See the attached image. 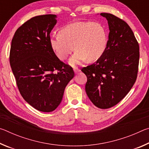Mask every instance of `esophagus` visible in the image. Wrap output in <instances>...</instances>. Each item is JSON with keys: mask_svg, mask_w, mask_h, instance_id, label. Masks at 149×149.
<instances>
[{"mask_svg": "<svg viewBox=\"0 0 149 149\" xmlns=\"http://www.w3.org/2000/svg\"><path fill=\"white\" fill-rule=\"evenodd\" d=\"M74 71L75 73H76V74H77V73L80 72V70L77 67H74Z\"/></svg>", "mask_w": 149, "mask_h": 149, "instance_id": "34e87169", "label": "esophagus"}]
</instances>
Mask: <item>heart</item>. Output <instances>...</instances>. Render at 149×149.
Masks as SVG:
<instances>
[{
	"label": "heart",
	"instance_id": "1",
	"mask_svg": "<svg viewBox=\"0 0 149 149\" xmlns=\"http://www.w3.org/2000/svg\"><path fill=\"white\" fill-rule=\"evenodd\" d=\"M50 43L62 60L66 59L74 49L76 50L70 59L71 64L75 65L85 59L89 62L99 59L107 48V35L99 23L77 22L60 29L59 35L50 37Z\"/></svg>",
	"mask_w": 149,
	"mask_h": 149
}]
</instances>
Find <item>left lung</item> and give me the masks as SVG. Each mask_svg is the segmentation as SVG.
<instances>
[{"instance_id": "left-lung-1", "label": "left lung", "mask_w": 149, "mask_h": 149, "mask_svg": "<svg viewBox=\"0 0 149 149\" xmlns=\"http://www.w3.org/2000/svg\"><path fill=\"white\" fill-rule=\"evenodd\" d=\"M108 20L107 48L97 62L81 68L87 81L85 91L96 107L107 109L117 104L130 92L137 77L139 45L125 21L101 13Z\"/></svg>"}]
</instances>
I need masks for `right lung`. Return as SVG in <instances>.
<instances>
[{
    "mask_svg": "<svg viewBox=\"0 0 149 149\" xmlns=\"http://www.w3.org/2000/svg\"><path fill=\"white\" fill-rule=\"evenodd\" d=\"M56 17L46 14L27 20L15 32L10 51V64L20 94L44 112L58 107L74 76L72 68L60 61L50 46V33Z\"/></svg>",
    "mask_w": 149,
    "mask_h": 149,
    "instance_id": "obj_1",
    "label": "right lung"
}]
</instances>
